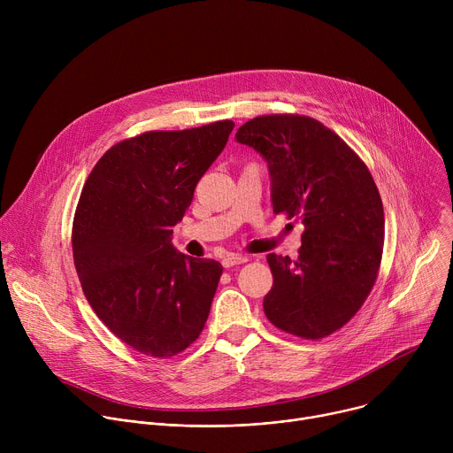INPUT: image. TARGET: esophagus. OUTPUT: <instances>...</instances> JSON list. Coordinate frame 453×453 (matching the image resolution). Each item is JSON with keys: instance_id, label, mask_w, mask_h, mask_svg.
<instances>
[{"instance_id": "1", "label": "esophagus", "mask_w": 453, "mask_h": 453, "mask_svg": "<svg viewBox=\"0 0 453 453\" xmlns=\"http://www.w3.org/2000/svg\"><path fill=\"white\" fill-rule=\"evenodd\" d=\"M247 262H249V256H245V254H227L222 260V265L226 269H229V267L242 265V264H247Z\"/></svg>"}]
</instances>
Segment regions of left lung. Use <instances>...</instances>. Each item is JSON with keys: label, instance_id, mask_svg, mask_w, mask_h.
<instances>
[{"label": "left lung", "instance_id": "8db88e82", "mask_svg": "<svg viewBox=\"0 0 453 453\" xmlns=\"http://www.w3.org/2000/svg\"><path fill=\"white\" fill-rule=\"evenodd\" d=\"M236 142L267 159L274 213L304 224L297 260L267 256L274 283L265 315L290 335L328 337L357 315L378 278L385 220L374 179L341 136L304 114L256 116Z\"/></svg>", "mask_w": 453, "mask_h": 453}]
</instances>
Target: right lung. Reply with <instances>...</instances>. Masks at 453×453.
<instances>
[{"instance_id":"1","label":"right lung","mask_w":453,"mask_h":453,"mask_svg":"<svg viewBox=\"0 0 453 453\" xmlns=\"http://www.w3.org/2000/svg\"><path fill=\"white\" fill-rule=\"evenodd\" d=\"M234 123L149 131L112 145L75 210L72 247L84 296L127 346L170 358L204 330L222 265L172 245V227Z\"/></svg>"}]
</instances>
